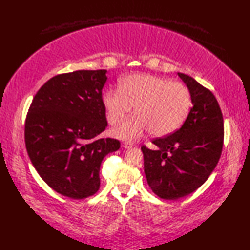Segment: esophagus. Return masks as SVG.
I'll return each instance as SVG.
<instances>
[{"label":"esophagus","mask_w":250,"mask_h":250,"mask_svg":"<svg viewBox=\"0 0 250 250\" xmlns=\"http://www.w3.org/2000/svg\"><path fill=\"white\" fill-rule=\"evenodd\" d=\"M121 146L125 148V149H129V148H132L133 147V144H132V143H130V142H124L121 144Z\"/></svg>","instance_id":"esophagus-1"}]
</instances>
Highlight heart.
<instances>
[{"label":"heart","instance_id":"heart-1","mask_svg":"<svg viewBox=\"0 0 250 250\" xmlns=\"http://www.w3.org/2000/svg\"><path fill=\"white\" fill-rule=\"evenodd\" d=\"M103 104L111 125H117L134 106L135 115L114 129L116 137L135 140L146 131L155 136L173 133L183 125L192 106L189 88L178 82L132 74L122 79L120 88L103 94Z\"/></svg>","mask_w":250,"mask_h":250}]
</instances>
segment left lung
<instances>
[{"mask_svg":"<svg viewBox=\"0 0 250 250\" xmlns=\"http://www.w3.org/2000/svg\"><path fill=\"white\" fill-rule=\"evenodd\" d=\"M191 92L192 108L180 129L142 147L144 172L161 199L177 200L192 193L213 173L224 144V118L215 95L186 74L177 73Z\"/></svg>","mask_w":250,"mask_h":250,"instance_id":"left-lung-1","label":"left lung"}]
</instances>
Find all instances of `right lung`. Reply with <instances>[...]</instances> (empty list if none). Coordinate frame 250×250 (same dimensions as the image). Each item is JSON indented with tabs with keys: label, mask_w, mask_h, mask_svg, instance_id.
<instances>
[{
	"label": "right lung",
	"mask_w": 250,
	"mask_h": 250,
	"mask_svg": "<svg viewBox=\"0 0 250 250\" xmlns=\"http://www.w3.org/2000/svg\"><path fill=\"white\" fill-rule=\"evenodd\" d=\"M106 70L75 71L49 79L26 115L25 147L33 167L50 188L84 199L100 188L105 156L119 141L98 137L107 126L102 90Z\"/></svg>",
	"instance_id": "add662e5"
}]
</instances>
